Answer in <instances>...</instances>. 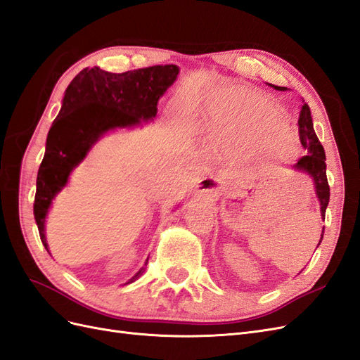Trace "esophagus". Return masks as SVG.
<instances>
[{"mask_svg":"<svg viewBox=\"0 0 360 360\" xmlns=\"http://www.w3.org/2000/svg\"><path fill=\"white\" fill-rule=\"evenodd\" d=\"M214 190H217V184H216V179H204L200 182L199 186V191L200 193H207V195H210V193H213Z\"/></svg>","mask_w":360,"mask_h":360,"instance_id":"esophagus-1","label":"esophagus"}]
</instances>
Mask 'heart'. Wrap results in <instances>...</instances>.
I'll return each mask as SVG.
<instances>
[{"label": "heart", "instance_id": "obj_1", "mask_svg": "<svg viewBox=\"0 0 360 360\" xmlns=\"http://www.w3.org/2000/svg\"><path fill=\"white\" fill-rule=\"evenodd\" d=\"M211 150L228 156H255L283 165L298 155V132L284 109L260 92L231 86L217 92L204 108L202 123Z\"/></svg>", "mask_w": 360, "mask_h": 360}]
</instances>
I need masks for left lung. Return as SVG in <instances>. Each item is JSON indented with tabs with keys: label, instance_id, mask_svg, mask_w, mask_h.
<instances>
[{
	"label": "left lung",
	"instance_id": "left-lung-1",
	"mask_svg": "<svg viewBox=\"0 0 360 360\" xmlns=\"http://www.w3.org/2000/svg\"><path fill=\"white\" fill-rule=\"evenodd\" d=\"M268 85H271V84H268ZM271 86H274L275 89H278V91L288 89L284 86H275V85H271ZM298 127H300V140H301V144H302L304 149H306L307 155L302 156V158H300L297 164H293L292 169L300 172V173H306L311 178L313 187H315L316 198H318L319 205H321V216H322V219H324L326 217V210H327L328 200H330V187H328V181H327L326 152H324V147H322V144L318 140V136L315 134V129H313L311 112H310V108H309L306 101H304L302 106H301ZM322 237H324V228H322L319 243L322 242ZM319 243H318V246H319Z\"/></svg>",
	"mask_w": 360,
	"mask_h": 360
}]
</instances>
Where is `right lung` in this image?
<instances>
[{"mask_svg": "<svg viewBox=\"0 0 360 360\" xmlns=\"http://www.w3.org/2000/svg\"><path fill=\"white\" fill-rule=\"evenodd\" d=\"M178 75L179 68L173 63L122 75L92 67L82 70L71 80L62 108L49 131L36 179L33 214L45 250L49 251L45 219L54 198L68 184L72 170L108 132L153 122L158 112V100L174 84ZM147 262L149 259L146 264ZM144 269L138 271L126 284L140 278Z\"/></svg>", "mask_w": 360, "mask_h": 360, "instance_id": "obj_1", "label": "right lung"}]
</instances>
